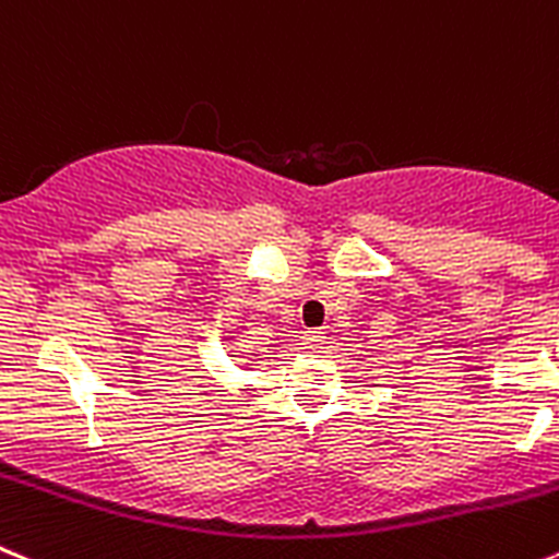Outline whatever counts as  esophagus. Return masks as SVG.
<instances>
[{
    "mask_svg": "<svg viewBox=\"0 0 559 559\" xmlns=\"http://www.w3.org/2000/svg\"><path fill=\"white\" fill-rule=\"evenodd\" d=\"M323 340H326V337H323V332H305V334H301V343H305L310 350L321 348Z\"/></svg>",
    "mask_w": 559,
    "mask_h": 559,
    "instance_id": "1",
    "label": "esophagus"
}]
</instances>
